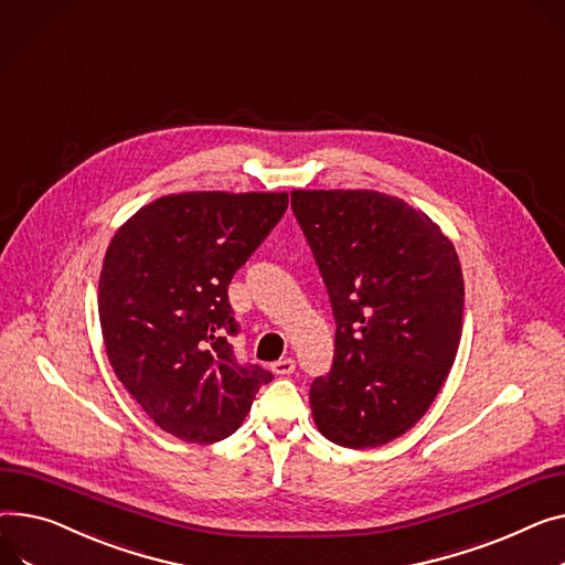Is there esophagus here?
<instances>
[{"mask_svg": "<svg viewBox=\"0 0 565 565\" xmlns=\"http://www.w3.org/2000/svg\"><path fill=\"white\" fill-rule=\"evenodd\" d=\"M273 372L275 374H292L295 372V361L292 359H279L277 363H273Z\"/></svg>", "mask_w": 565, "mask_h": 565, "instance_id": "esophagus-1", "label": "esophagus"}]
</instances>
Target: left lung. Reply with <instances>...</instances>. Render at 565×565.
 Returning <instances> with one entry per match:
<instances>
[{"mask_svg": "<svg viewBox=\"0 0 565 565\" xmlns=\"http://www.w3.org/2000/svg\"><path fill=\"white\" fill-rule=\"evenodd\" d=\"M335 320L333 363L311 384L335 445H386L416 425L455 365L463 275L455 245L418 209L377 191H292Z\"/></svg>", "mask_w": 565, "mask_h": 565, "instance_id": "left-lung-1", "label": "left lung"}]
</instances>
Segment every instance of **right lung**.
I'll return each mask as SVG.
<instances>
[{"label": "right lung", "instance_id": "right-lung-1", "mask_svg": "<svg viewBox=\"0 0 565 565\" xmlns=\"http://www.w3.org/2000/svg\"><path fill=\"white\" fill-rule=\"evenodd\" d=\"M286 206L288 193L166 195L106 249L97 302L108 361L147 416L185 443L232 436L273 382L234 356L227 286Z\"/></svg>", "mask_w": 565, "mask_h": 565}]
</instances>
